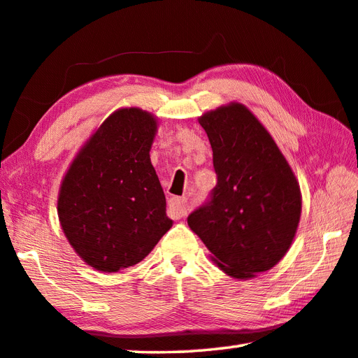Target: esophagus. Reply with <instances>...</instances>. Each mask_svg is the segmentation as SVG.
I'll return each instance as SVG.
<instances>
[{
    "label": "esophagus",
    "instance_id": "esophagus-1",
    "mask_svg": "<svg viewBox=\"0 0 358 358\" xmlns=\"http://www.w3.org/2000/svg\"><path fill=\"white\" fill-rule=\"evenodd\" d=\"M169 215L173 217V219H181L187 214V199L186 197H172L169 200Z\"/></svg>",
    "mask_w": 358,
    "mask_h": 358
}]
</instances>
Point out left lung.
I'll use <instances>...</instances> for the list:
<instances>
[{
    "instance_id": "left-lung-1",
    "label": "left lung",
    "mask_w": 358,
    "mask_h": 358,
    "mask_svg": "<svg viewBox=\"0 0 358 358\" xmlns=\"http://www.w3.org/2000/svg\"><path fill=\"white\" fill-rule=\"evenodd\" d=\"M213 147L217 185L187 225L228 276L255 278L275 267L295 239L301 189L289 161L243 103L199 117Z\"/></svg>"
}]
</instances>
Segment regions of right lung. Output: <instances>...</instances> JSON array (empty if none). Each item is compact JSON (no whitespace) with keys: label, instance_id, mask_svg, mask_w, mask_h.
<instances>
[{"label":"right lung","instance_id":"right-lung-1","mask_svg":"<svg viewBox=\"0 0 358 358\" xmlns=\"http://www.w3.org/2000/svg\"><path fill=\"white\" fill-rule=\"evenodd\" d=\"M158 119L138 107L113 111L77 152L62 180L60 227L97 271L131 267L172 228L150 161Z\"/></svg>","mask_w":358,"mask_h":358}]
</instances>
